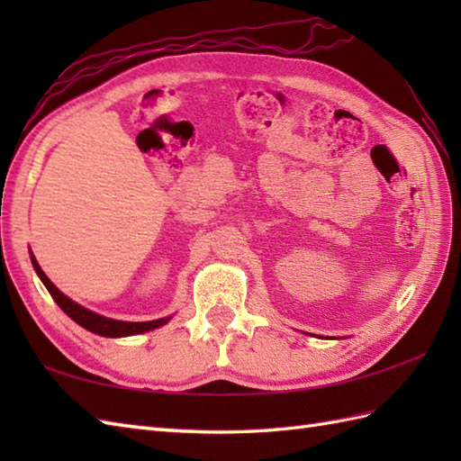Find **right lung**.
<instances>
[{"instance_id":"add662e5","label":"right lung","mask_w":461,"mask_h":461,"mask_svg":"<svg viewBox=\"0 0 461 461\" xmlns=\"http://www.w3.org/2000/svg\"><path fill=\"white\" fill-rule=\"evenodd\" d=\"M32 263L33 267L37 271L39 279L43 281V285L47 287V291L51 293V297L55 299V303L59 307H61L68 317H71L77 325H81L83 329L95 332V335H101V337H131V335H140V332H146V330H152V329H158L162 325H166V322L170 321V317L166 319H156V321H144V322H131V321H114V319H109V317H103L99 315V312H93L89 309L81 307L79 303H75L68 299L67 295H63L61 291H59L51 281H49V277L43 273V269L39 267V263L35 259V256L32 253Z\"/></svg>"}]
</instances>
